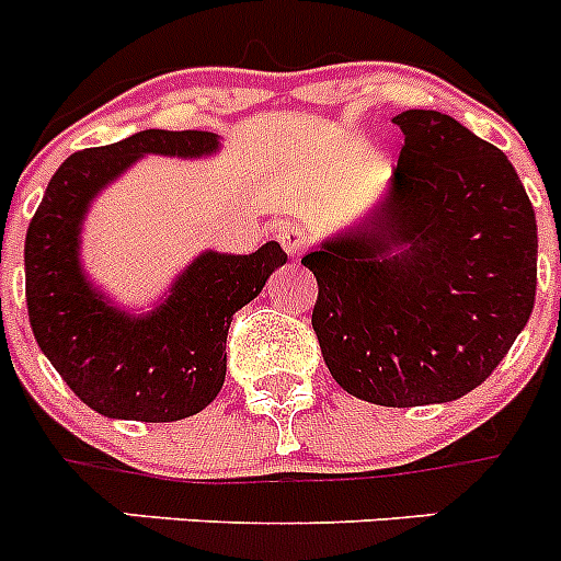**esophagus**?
Returning <instances> with one entry per match:
<instances>
[{"mask_svg":"<svg viewBox=\"0 0 561 561\" xmlns=\"http://www.w3.org/2000/svg\"><path fill=\"white\" fill-rule=\"evenodd\" d=\"M277 241H280V247H284V250L289 252L291 257L300 255V252L306 250V244H309L306 230L300 225H280V227H277Z\"/></svg>","mask_w":561,"mask_h":561,"instance_id":"1","label":"esophagus"}]
</instances>
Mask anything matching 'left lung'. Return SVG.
I'll return each instance as SVG.
<instances>
[{
    "label": "left lung",
    "instance_id": "8db88e82",
    "mask_svg": "<svg viewBox=\"0 0 561 561\" xmlns=\"http://www.w3.org/2000/svg\"><path fill=\"white\" fill-rule=\"evenodd\" d=\"M388 202L300 264L342 390L381 408L453 401L492 376L537 297V216L500 148L408 108Z\"/></svg>",
    "mask_w": 561,
    "mask_h": 561
}]
</instances>
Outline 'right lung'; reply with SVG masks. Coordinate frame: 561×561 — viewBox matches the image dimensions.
<instances>
[{
    "mask_svg": "<svg viewBox=\"0 0 561 561\" xmlns=\"http://www.w3.org/2000/svg\"><path fill=\"white\" fill-rule=\"evenodd\" d=\"M210 131L146 128L112 146L67 157L49 180L24 241V295L38 348L69 390L108 419L180 421L205 410L225 385L232 314L286 264L270 241L252 255L205 252L171 297L146 317L112 309L83 277L78 230L89 202L142 153L199 157Z\"/></svg>",
    "mask_w": 561,
    "mask_h": 561,
    "instance_id": "obj_1",
    "label": "right lung"
}]
</instances>
